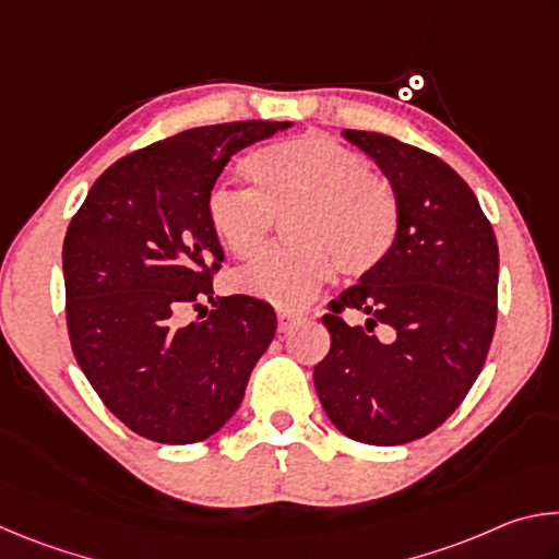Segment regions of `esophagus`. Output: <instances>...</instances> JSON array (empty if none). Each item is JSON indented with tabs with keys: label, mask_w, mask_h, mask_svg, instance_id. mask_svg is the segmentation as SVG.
Here are the masks:
<instances>
[{
	"label": "esophagus",
	"mask_w": 559,
	"mask_h": 559,
	"mask_svg": "<svg viewBox=\"0 0 559 559\" xmlns=\"http://www.w3.org/2000/svg\"><path fill=\"white\" fill-rule=\"evenodd\" d=\"M306 316L298 313V310H288V308H278V330L281 333H288L296 325H300Z\"/></svg>",
	"instance_id": "34e87169"
}]
</instances>
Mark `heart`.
I'll return each mask as SVG.
<instances>
[{
	"mask_svg": "<svg viewBox=\"0 0 559 559\" xmlns=\"http://www.w3.org/2000/svg\"><path fill=\"white\" fill-rule=\"evenodd\" d=\"M246 189L216 187L206 219L226 251L251 259L269 243L278 219L288 239L234 273L246 296L302 306L335 276H367L380 269L400 239V200L390 179L365 169L355 150L323 132L278 140L241 165Z\"/></svg>",
	"mask_w": 559,
	"mask_h": 559,
	"instance_id": "b5f03b06",
	"label": "heart"
}]
</instances>
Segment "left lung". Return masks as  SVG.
I'll list each match as a JSON object with an SVG mask.
<instances>
[{"mask_svg": "<svg viewBox=\"0 0 559 559\" xmlns=\"http://www.w3.org/2000/svg\"><path fill=\"white\" fill-rule=\"evenodd\" d=\"M390 179L400 239L380 269L330 300V353L316 390L345 437L400 447L439 429L486 365L498 318V243L471 187L437 155L345 130ZM357 309L365 326H347ZM382 324L385 337L373 328Z\"/></svg>", "mask_w": 559, "mask_h": 559, "instance_id": "1", "label": "left lung"}]
</instances>
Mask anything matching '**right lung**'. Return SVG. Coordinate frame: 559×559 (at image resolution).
<instances>
[{
    "mask_svg": "<svg viewBox=\"0 0 559 559\" xmlns=\"http://www.w3.org/2000/svg\"><path fill=\"white\" fill-rule=\"evenodd\" d=\"M288 126L219 122L157 140L112 163L73 214L63 239L71 349L100 402L140 437L210 439L276 335L269 302L212 298L224 251L206 200L234 153ZM185 307L201 310L192 324Z\"/></svg>",
    "mask_w": 559,
    "mask_h": 559,
    "instance_id": "1",
    "label": "right lung"
}]
</instances>
